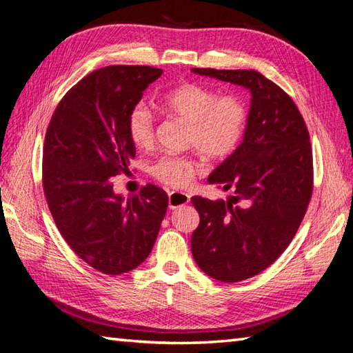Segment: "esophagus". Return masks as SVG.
<instances>
[{"label":"esophagus","mask_w":353,"mask_h":353,"mask_svg":"<svg viewBox=\"0 0 353 353\" xmlns=\"http://www.w3.org/2000/svg\"><path fill=\"white\" fill-rule=\"evenodd\" d=\"M189 200H191V196H189L188 194L173 191V192L168 194V207H170V209L174 210V209H179V207L188 204Z\"/></svg>","instance_id":"1"}]
</instances>
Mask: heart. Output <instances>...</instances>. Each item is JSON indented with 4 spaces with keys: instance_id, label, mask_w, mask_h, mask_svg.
Returning <instances> with one entry per match:
<instances>
[{
    "instance_id": "obj_1",
    "label": "heart",
    "mask_w": 353,
    "mask_h": 353,
    "mask_svg": "<svg viewBox=\"0 0 353 353\" xmlns=\"http://www.w3.org/2000/svg\"><path fill=\"white\" fill-rule=\"evenodd\" d=\"M161 103L185 119L186 141L209 159H225L240 146L248 128L249 110L239 95H221L198 83H183L165 92ZM126 131L135 148L148 149L155 140V116L144 103L131 107ZM201 171V164L188 155H164L153 162L152 176L171 188H185Z\"/></svg>"
}]
</instances>
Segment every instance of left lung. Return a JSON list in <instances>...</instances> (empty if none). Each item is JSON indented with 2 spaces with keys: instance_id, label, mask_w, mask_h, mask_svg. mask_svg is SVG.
<instances>
[{
  "instance_id": "8db88e82",
  "label": "left lung",
  "mask_w": 353,
  "mask_h": 353,
  "mask_svg": "<svg viewBox=\"0 0 353 353\" xmlns=\"http://www.w3.org/2000/svg\"><path fill=\"white\" fill-rule=\"evenodd\" d=\"M192 71L252 94L245 139L209 177L234 195L191 198L200 214L191 237L195 263L216 280L240 282L273 264L300 228L313 192L309 130L294 99L258 71Z\"/></svg>"
}]
</instances>
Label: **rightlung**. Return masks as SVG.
Wrapping results in <instances>:
<instances>
[{
  "label": "right lung",
  "instance_id": "1",
  "mask_svg": "<svg viewBox=\"0 0 353 353\" xmlns=\"http://www.w3.org/2000/svg\"><path fill=\"white\" fill-rule=\"evenodd\" d=\"M161 74L146 65L98 68L62 97L46 131L43 189L52 218L74 254L104 274L128 273L149 256L168 207L159 186L125 201L112 183L135 158L126 117Z\"/></svg>",
  "mask_w": 353,
  "mask_h": 353
}]
</instances>
